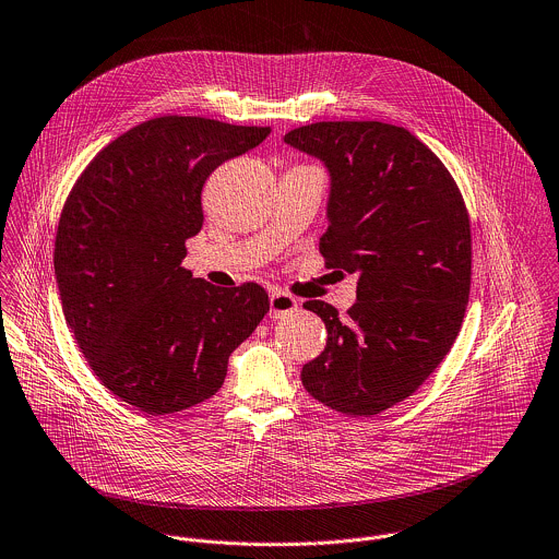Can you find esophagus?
Segmentation results:
<instances>
[{"label": "esophagus", "instance_id": "esophagus-1", "mask_svg": "<svg viewBox=\"0 0 559 559\" xmlns=\"http://www.w3.org/2000/svg\"><path fill=\"white\" fill-rule=\"evenodd\" d=\"M296 307H298V302L292 294H287L283 289H272V294H270V318L272 320H278L285 313H292Z\"/></svg>", "mask_w": 559, "mask_h": 559}]
</instances>
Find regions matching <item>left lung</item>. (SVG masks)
I'll return each instance as SVG.
<instances>
[{"mask_svg": "<svg viewBox=\"0 0 559 559\" xmlns=\"http://www.w3.org/2000/svg\"><path fill=\"white\" fill-rule=\"evenodd\" d=\"M331 174L326 267L359 274L357 302L318 313L329 340L302 366L305 390L348 416L409 399L451 350L468 305L473 239L462 191L409 130L383 121H318L285 134Z\"/></svg>", "mask_w": 559, "mask_h": 559, "instance_id": "obj_1", "label": "left lung"}]
</instances>
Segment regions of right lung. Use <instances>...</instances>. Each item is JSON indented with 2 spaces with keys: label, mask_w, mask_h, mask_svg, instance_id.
Instances as JSON below:
<instances>
[{
  "label": "right lung",
  "mask_w": 559,
  "mask_h": 559,
  "mask_svg": "<svg viewBox=\"0 0 559 559\" xmlns=\"http://www.w3.org/2000/svg\"><path fill=\"white\" fill-rule=\"evenodd\" d=\"M267 134L154 117L99 150L64 200L53 243L64 320L102 385L143 414L211 399L270 311L261 285L215 287L182 267L204 222V180Z\"/></svg>",
  "instance_id": "obj_1"
}]
</instances>
